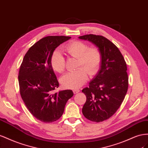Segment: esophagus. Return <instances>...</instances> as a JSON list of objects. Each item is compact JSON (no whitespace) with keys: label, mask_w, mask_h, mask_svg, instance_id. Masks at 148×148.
Masks as SVG:
<instances>
[{"label":"esophagus","mask_w":148,"mask_h":148,"mask_svg":"<svg viewBox=\"0 0 148 148\" xmlns=\"http://www.w3.org/2000/svg\"><path fill=\"white\" fill-rule=\"evenodd\" d=\"M79 92H80V90H79V89H74L73 90V92H74V94H77V93H79Z\"/></svg>","instance_id":"esophagus-1"}]
</instances>
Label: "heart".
Masks as SVG:
<instances>
[{"mask_svg":"<svg viewBox=\"0 0 148 148\" xmlns=\"http://www.w3.org/2000/svg\"><path fill=\"white\" fill-rule=\"evenodd\" d=\"M65 50L71 57L77 58L78 69L69 72L62 77L61 82L66 88H77L86 82L88 73L91 76L98 73L102 62V54L98 48L89 47L82 41L75 40L67 44ZM53 69L61 73L65 69V60L60 50L53 52L50 58Z\"/></svg>","mask_w":148,"mask_h":148,"instance_id":"obj_1","label":"heart"}]
</instances>
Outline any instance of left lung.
Instances as JSON below:
<instances>
[{"label":"left lung","mask_w":148,"mask_h":148,"mask_svg":"<svg viewBox=\"0 0 148 148\" xmlns=\"http://www.w3.org/2000/svg\"><path fill=\"white\" fill-rule=\"evenodd\" d=\"M79 38L92 42L102 54L99 72L89 87L82 92L87 98L82 108L84 116L92 121H103L117 111L127 92L126 63L119 48L104 36L89 34Z\"/></svg>","instance_id":"obj_1"}]
</instances>
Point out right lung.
Listing matches in <instances>:
<instances>
[{"label": "right lung", "instance_id": "add662e5", "mask_svg": "<svg viewBox=\"0 0 148 148\" xmlns=\"http://www.w3.org/2000/svg\"><path fill=\"white\" fill-rule=\"evenodd\" d=\"M70 38L65 36L43 38L29 48L20 67V95L32 115L44 123L60 119L67 100L74 95L71 90L54 92L59 82L50 64L53 52Z\"/></svg>", "mask_w": 148, "mask_h": 148}]
</instances>
